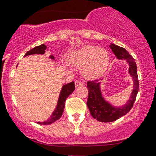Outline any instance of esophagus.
<instances>
[{"label": "esophagus", "instance_id": "esophagus-1", "mask_svg": "<svg viewBox=\"0 0 156 156\" xmlns=\"http://www.w3.org/2000/svg\"><path fill=\"white\" fill-rule=\"evenodd\" d=\"M83 85V83L81 82L80 80H76L75 81V87H80Z\"/></svg>", "mask_w": 156, "mask_h": 156}]
</instances>
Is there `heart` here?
Instances as JSON below:
<instances>
[{
  "label": "heart",
  "mask_w": 156,
  "mask_h": 156,
  "mask_svg": "<svg viewBox=\"0 0 156 156\" xmlns=\"http://www.w3.org/2000/svg\"><path fill=\"white\" fill-rule=\"evenodd\" d=\"M68 62L76 68H83V74L89 79L100 78L109 64L108 53L95 46H84L68 55Z\"/></svg>",
  "instance_id": "b5f03b06"
}]
</instances>
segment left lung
<instances>
[{
  "label": "left lung",
  "mask_w": 156,
  "mask_h": 156,
  "mask_svg": "<svg viewBox=\"0 0 156 156\" xmlns=\"http://www.w3.org/2000/svg\"><path fill=\"white\" fill-rule=\"evenodd\" d=\"M110 48L112 50L117 58L120 60H126L127 61L129 66V73L133 78V90L127 104L123 107L116 108L107 102L104 99L100 90V83L99 80L95 79L94 81H88V99L87 104L90 110V115L100 122L114 121L128 113L134 104L139 87L137 65L134 58L124 48L111 44Z\"/></svg>",
  "instance_id": "8db88e82"
}]
</instances>
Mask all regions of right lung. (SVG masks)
Masks as SVG:
<instances>
[{
  "label": "right lung",
  "mask_w": 156,
  "mask_h": 156,
  "mask_svg": "<svg viewBox=\"0 0 156 156\" xmlns=\"http://www.w3.org/2000/svg\"><path fill=\"white\" fill-rule=\"evenodd\" d=\"M46 48L47 47L44 44L36 46V47H35L32 49H30V51H28L25 54V56H29V55H32V54H44ZM50 58L54 60V56L52 55V56H50ZM74 90H75L74 82H71V83H68L66 85H64L62 88H61V94H60V96H59V100L58 102H57L56 108L54 110L52 116H50L48 121H44V122H37V123L40 124V125H50V124L53 123L56 121H57L58 119L61 118V116L63 114L64 108H65V103H66V99L68 98L69 95H70Z\"/></svg>",
  "instance_id": "obj_1"
}]
</instances>
